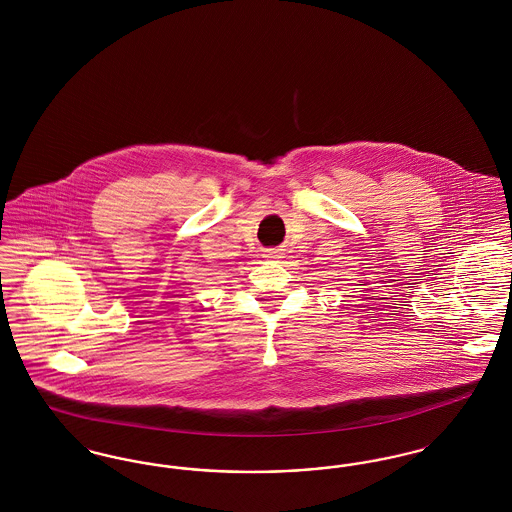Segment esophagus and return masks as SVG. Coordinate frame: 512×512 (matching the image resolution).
Masks as SVG:
<instances>
[{
    "mask_svg": "<svg viewBox=\"0 0 512 512\" xmlns=\"http://www.w3.org/2000/svg\"><path fill=\"white\" fill-rule=\"evenodd\" d=\"M263 257L265 259H282V251L280 249H267Z\"/></svg>",
    "mask_w": 512,
    "mask_h": 512,
    "instance_id": "esophagus-1",
    "label": "esophagus"
}]
</instances>
